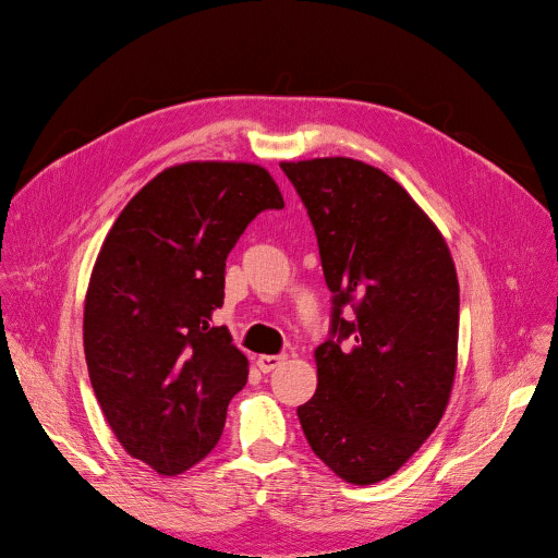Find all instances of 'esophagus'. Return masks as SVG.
<instances>
[{"mask_svg":"<svg viewBox=\"0 0 558 558\" xmlns=\"http://www.w3.org/2000/svg\"><path fill=\"white\" fill-rule=\"evenodd\" d=\"M287 360V355H258V368L263 371V373H271V371H276L282 362Z\"/></svg>","mask_w":558,"mask_h":558,"instance_id":"34e87169","label":"esophagus"}]
</instances>
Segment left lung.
<instances>
[{"label":"left lung","mask_w":558,"mask_h":558,"mask_svg":"<svg viewBox=\"0 0 558 558\" xmlns=\"http://www.w3.org/2000/svg\"><path fill=\"white\" fill-rule=\"evenodd\" d=\"M280 168L308 211L333 293L331 338L313 353L317 388L298 417L340 480L371 486L400 470L446 413L459 340L454 263L437 225L381 170L347 156Z\"/></svg>","instance_id":"left-lung-1"}]
</instances>
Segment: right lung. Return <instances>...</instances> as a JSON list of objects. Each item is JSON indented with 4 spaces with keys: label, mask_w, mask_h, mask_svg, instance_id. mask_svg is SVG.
<instances>
[{
    "label": "right lung",
    "mask_w": 558,
    "mask_h": 558,
    "mask_svg": "<svg viewBox=\"0 0 558 558\" xmlns=\"http://www.w3.org/2000/svg\"><path fill=\"white\" fill-rule=\"evenodd\" d=\"M282 207L256 163L190 161L141 187L106 235L84 304L86 364L117 439L158 474L214 450L247 384V357L211 315L238 238Z\"/></svg>",
    "instance_id": "1"
}]
</instances>
